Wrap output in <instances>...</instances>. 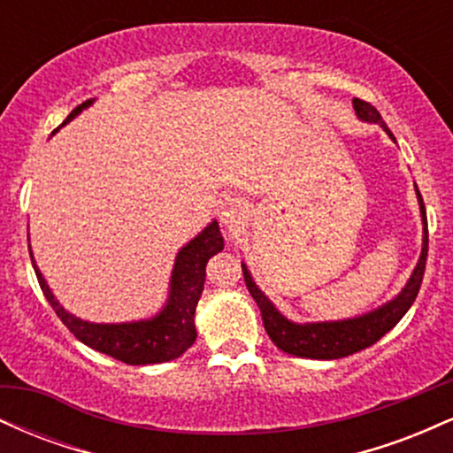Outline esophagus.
<instances>
[{"label":"esophagus","instance_id":"1","mask_svg":"<svg viewBox=\"0 0 453 453\" xmlns=\"http://www.w3.org/2000/svg\"><path fill=\"white\" fill-rule=\"evenodd\" d=\"M244 217H247V209H244V204L241 200H227L226 204H223L221 221L226 223L227 227L241 226V223L244 221Z\"/></svg>","mask_w":453,"mask_h":453}]
</instances>
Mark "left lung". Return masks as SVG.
Here are the masks:
<instances>
[{
  "instance_id": "8db88e82",
  "label": "left lung",
  "mask_w": 453,
  "mask_h": 453,
  "mask_svg": "<svg viewBox=\"0 0 453 453\" xmlns=\"http://www.w3.org/2000/svg\"><path fill=\"white\" fill-rule=\"evenodd\" d=\"M353 108H356L357 117L364 121L379 123L389 138L394 140V134L389 132V127L383 123L381 114L372 104L360 100V97H353ZM419 211H422L424 219V247H422V257H419L418 266H415L413 274H411L407 288L400 292L392 303L383 304L381 309L372 311V313L356 317V319H345V321H327V324H292V321L285 319L283 315L274 309L273 303L257 289V285L253 283L249 270L242 266L244 283H247L249 294L253 296L259 311H262L264 327H266L270 341L279 347L280 351L289 353V356L298 357H313V360H339V357H347L351 353H357L366 347L375 345L386 332L392 330L394 326L403 319V315L411 309V304L418 298L419 288H422L424 270H426V257H428V221H426V206L422 196H419Z\"/></svg>"
}]
</instances>
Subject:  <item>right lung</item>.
<instances>
[{"instance_id":"obj_1","label":"right lung","mask_w":453,"mask_h":453,"mask_svg":"<svg viewBox=\"0 0 453 453\" xmlns=\"http://www.w3.org/2000/svg\"><path fill=\"white\" fill-rule=\"evenodd\" d=\"M93 100L82 102L74 111L67 114L64 123L74 119L82 108L89 106ZM61 123V126H64ZM223 249V238L217 221H212L204 232L197 234L187 247L180 249L176 256V264L173 270V285H170V298L165 309L157 317L149 321H136V324H119V326H104V324H89V321L76 319L64 311V306L55 300L50 294L49 285L42 279V273L35 268L40 289L46 296L53 311L64 321V326L78 341L85 342L91 349L106 353L119 362L134 364H159L170 362L194 345L196 341V326L194 315L197 300H200L202 289H204L206 277V262L219 253ZM29 257L31 251H29Z\"/></svg>"}]
</instances>
